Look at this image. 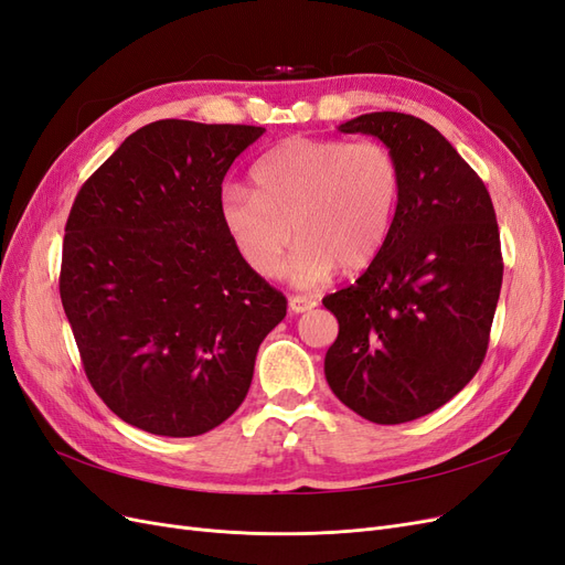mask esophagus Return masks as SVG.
<instances>
[{
    "label": "esophagus",
    "instance_id": "obj_1",
    "mask_svg": "<svg viewBox=\"0 0 565 565\" xmlns=\"http://www.w3.org/2000/svg\"><path fill=\"white\" fill-rule=\"evenodd\" d=\"M316 299L313 297H306V295H292L289 297V311L292 313H306V311H311V309H316Z\"/></svg>",
    "mask_w": 565,
    "mask_h": 565
}]
</instances>
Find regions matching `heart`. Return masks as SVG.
Returning <instances> with one entry per match:
<instances>
[{"label": "heart", "mask_w": 565, "mask_h": 565, "mask_svg": "<svg viewBox=\"0 0 565 565\" xmlns=\"http://www.w3.org/2000/svg\"><path fill=\"white\" fill-rule=\"evenodd\" d=\"M403 177L380 141H334L295 136L254 164L252 191L226 185L218 218L245 264L280 278L285 254L295 282L318 285L341 266L365 270L382 254L401 202Z\"/></svg>", "instance_id": "b5f03b06"}]
</instances>
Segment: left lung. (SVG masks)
I'll return each instance as SVG.
<instances>
[{"mask_svg":"<svg viewBox=\"0 0 565 565\" xmlns=\"http://www.w3.org/2000/svg\"><path fill=\"white\" fill-rule=\"evenodd\" d=\"M339 131L377 136L398 160L403 191L382 254L322 299L339 320L324 377L361 417L413 422L483 363L504 270L498 218L483 181L424 119L367 113Z\"/></svg>","mask_w":565,"mask_h":565,"instance_id":"obj_1","label":"left lung"}]
</instances>
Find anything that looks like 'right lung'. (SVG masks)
I'll return each mask as SVG.
<instances>
[{"mask_svg":"<svg viewBox=\"0 0 565 565\" xmlns=\"http://www.w3.org/2000/svg\"><path fill=\"white\" fill-rule=\"evenodd\" d=\"M264 131L158 119L127 136L75 198L63 311L94 391L136 429L188 438L226 422L287 313L218 218L226 172Z\"/></svg>","mask_w":565,"mask_h":565,"instance_id":"add662e5","label":"right lung"}]
</instances>
